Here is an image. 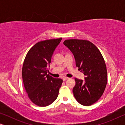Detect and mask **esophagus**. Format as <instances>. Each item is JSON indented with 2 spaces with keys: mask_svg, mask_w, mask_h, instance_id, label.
Listing matches in <instances>:
<instances>
[{
  "mask_svg": "<svg viewBox=\"0 0 125 125\" xmlns=\"http://www.w3.org/2000/svg\"><path fill=\"white\" fill-rule=\"evenodd\" d=\"M68 77H64L62 78V80H63V81H66V80H68Z\"/></svg>",
  "mask_w": 125,
  "mask_h": 125,
  "instance_id": "34e87169",
  "label": "esophagus"
}]
</instances>
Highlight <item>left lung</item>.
<instances>
[{
    "mask_svg": "<svg viewBox=\"0 0 125 125\" xmlns=\"http://www.w3.org/2000/svg\"><path fill=\"white\" fill-rule=\"evenodd\" d=\"M63 43L73 53L76 66L85 76L84 81L74 78L73 93L75 98L82 105H92L101 98L107 84V69L103 56L89 41L69 39Z\"/></svg>",
    "mask_w": 125,
    "mask_h": 125,
    "instance_id": "1",
    "label": "left lung"
}]
</instances>
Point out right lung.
I'll use <instances>...</instances> for the list:
<instances>
[{"label":"right lung","mask_w":125,"mask_h":125,"mask_svg":"<svg viewBox=\"0 0 125 125\" xmlns=\"http://www.w3.org/2000/svg\"><path fill=\"white\" fill-rule=\"evenodd\" d=\"M62 38L37 42L27 53L22 68V78L28 96L34 104L47 106L59 95L62 80L47 74L54 49Z\"/></svg>","instance_id":"1"}]
</instances>
